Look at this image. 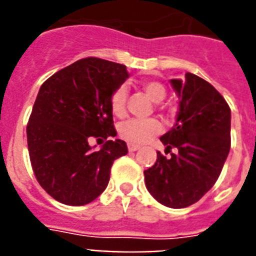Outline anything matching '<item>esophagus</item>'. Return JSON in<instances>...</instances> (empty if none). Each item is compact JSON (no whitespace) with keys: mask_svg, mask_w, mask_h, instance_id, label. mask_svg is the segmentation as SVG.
Here are the masks:
<instances>
[{"mask_svg":"<svg viewBox=\"0 0 256 256\" xmlns=\"http://www.w3.org/2000/svg\"><path fill=\"white\" fill-rule=\"evenodd\" d=\"M140 148V144H128V152H136V150H138Z\"/></svg>","mask_w":256,"mask_h":256,"instance_id":"obj_1","label":"esophagus"}]
</instances>
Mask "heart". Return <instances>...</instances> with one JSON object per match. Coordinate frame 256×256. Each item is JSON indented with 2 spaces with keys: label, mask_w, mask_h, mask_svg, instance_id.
<instances>
[{
  "label": "heart",
  "mask_w": 256,
  "mask_h": 256,
  "mask_svg": "<svg viewBox=\"0 0 256 256\" xmlns=\"http://www.w3.org/2000/svg\"><path fill=\"white\" fill-rule=\"evenodd\" d=\"M142 88L148 96L154 102H162L168 96V90L158 81H146L142 84ZM128 88L124 86L118 88L112 92L108 104L110 110L116 116H122L126 112ZM160 122L156 118L148 120H128L120 126V136L130 144H144L160 132Z\"/></svg>",
  "instance_id": "obj_1"
}]
</instances>
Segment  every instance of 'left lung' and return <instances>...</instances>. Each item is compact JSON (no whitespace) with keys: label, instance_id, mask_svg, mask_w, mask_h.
I'll return each instance as SVG.
<instances>
[{"label":"left lung","instance_id":"left-lung-1","mask_svg":"<svg viewBox=\"0 0 256 256\" xmlns=\"http://www.w3.org/2000/svg\"><path fill=\"white\" fill-rule=\"evenodd\" d=\"M171 85L180 98L178 118L160 136L171 156L158 152L156 162L144 174L158 202L183 208L198 202L220 175L231 146V112L220 92L195 74L171 80Z\"/></svg>","mask_w":256,"mask_h":256}]
</instances>
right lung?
<instances>
[{
    "instance_id": "add662e5",
    "label": "right lung",
    "mask_w": 256,
    "mask_h": 256,
    "mask_svg": "<svg viewBox=\"0 0 256 256\" xmlns=\"http://www.w3.org/2000/svg\"><path fill=\"white\" fill-rule=\"evenodd\" d=\"M128 77L126 66L82 58L42 84L26 126L28 148L38 183L58 202L84 206L108 187L116 158L128 154L116 136L108 100ZM106 140L94 152L90 140Z\"/></svg>"
}]
</instances>
